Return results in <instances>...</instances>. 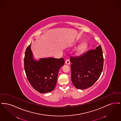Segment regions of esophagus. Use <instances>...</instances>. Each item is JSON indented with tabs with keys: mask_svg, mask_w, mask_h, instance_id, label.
Instances as JSON below:
<instances>
[{
	"mask_svg": "<svg viewBox=\"0 0 121 121\" xmlns=\"http://www.w3.org/2000/svg\"><path fill=\"white\" fill-rule=\"evenodd\" d=\"M65 63L66 64H67V65H69L70 64V61H69V59H66V60H65Z\"/></svg>",
	"mask_w": 121,
	"mask_h": 121,
	"instance_id": "34e87169",
	"label": "esophagus"
}]
</instances>
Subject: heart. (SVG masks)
<instances>
[{
	"mask_svg": "<svg viewBox=\"0 0 121 121\" xmlns=\"http://www.w3.org/2000/svg\"><path fill=\"white\" fill-rule=\"evenodd\" d=\"M86 48V44L85 43H82L81 45L80 46H79L78 48V52H83Z\"/></svg>",
	"mask_w": 121,
	"mask_h": 121,
	"instance_id": "heart-1",
	"label": "heart"
}]
</instances>
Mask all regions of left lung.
Instances as JSON below:
<instances>
[{
	"instance_id": "1",
	"label": "left lung",
	"mask_w": 121,
	"mask_h": 121,
	"mask_svg": "<svg viewBox=\"0 0 121 121\" xmlns=\"http://www.w3.org/2000/svg\"><path fill=\"white\" fill-rule=\"evenodd\" d=\"M71 80L76 88L86 89L98 80L102 73L104 59L101 45L79 57L70 56Z\"/></svg>"
}]
</instances>
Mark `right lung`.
I'll use <instances>...</instances> for the list:
<instances>
[{
	"label": "right lung",
	"instance_id": "add662e5",
	"mask_svg": "<svg viewBox=\"0 0 121 121\" xmlns=\"http://www.w3.org/2000/svg\"><path fill=\"white\" fill-rule=\"evenodd\" d=\"M31 44L26 48L24 67L27 79L33 87L44 93L52 91L56 86L58 72L64 65L63 58H40L39 61L33 58Z\"/></svg>",
	"mask_w": 121,
	"mask_h": 121
}]
</instances>
